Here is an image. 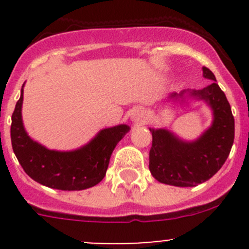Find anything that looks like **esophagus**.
Segmentation results:
<instances>
[{"instance_id":"obj_1","label":"esophagus","mask_w":249,"mask_h":249,"mask_svg":"<svg viewBox=\"0 0 249 249\" xmlns=\"http://www.w3.org/2000/svg\"><path fill=\"white\" fill-rule=\"evenodd\" d=\"M143 118H144V110L141 108V107H135L131 110V119L135 123H140Z\"/></svg>"}]
</instances>
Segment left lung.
Masks as SVG:
<instances>
[{
    "mask_svg": "<svg viewBox=\"0 0 249 249\" xmlns=\"http://www.w3.org/2000/svg\"><path fill=\"white\" fill-rule=\"evenodd\" d=\"M210 85L200 90L171 92L167 100H197L212 110V124L196 140L185 141L166 127L150 129L153 136L149 170L160 183L175 187H195L215 175L224 165L235 137V120L227 96L214 74L202 67Z\"/></svg>",
    "mask_w": 249,
    "mask_h": 249,
    "instance_id": "left-lung-1",
    "label": "left lung"
}]
</instances>
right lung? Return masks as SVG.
Instances as JSON below:
<instances>
[{"label":"right lung","instance_id":"add662e5","mask_svg":"<svg viewBox=\"0 0 249 249\" xmlns=\"http://www.w3.org/2000/svg\"><path fill=\"white\" fill-rule=\"evenodd\" d=\"M24 85L12 115L13 152L34 180L59 190H84L104 179L115 145L130 131L126 124L102 129L87 144L73 150L49 149L29 136L22 123Z\"/></svg>","mask_w":249,"mask_h":249}]
</instances>
